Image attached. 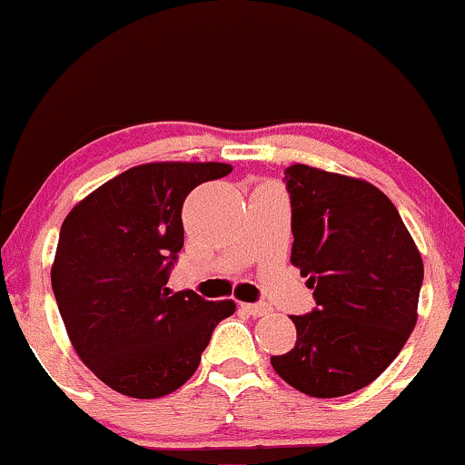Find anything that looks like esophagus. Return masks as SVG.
<instances>
[{
	"label": "esophagus",
	"mask_w": 465,
	"mask_h": 465,
	"mask_svg": "<svg viewBox=\"0 0 465 465\" xmlns=\"http://www.w3.org/2000/svg\"><path fill=\"white\" fill-rule=\"evenodd\" d=\"M241 309L252 317H262L266 313H271V307L266 302H241Z\"/></svg>",
	"instance_id": "obj_1"
}]
</instances>
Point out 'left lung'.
Here are the masks:
<instances>
[{
	"label": "left lung",
	"mask_w": 465,
	"mask_h": 465,
	"mask_svg": "<svg viewBox=\"0 0 465 465\" xmlns=\"http://www.w3.org/2000/svg\"><path fill=\"white\" fill-rule=\"evenodd\" d=\"M292 264L317 307L292 315L296 345L271 364L313 398L371 385L402 351L417 323L423 260L398 209L377 186L292 164Z\"/></svg>",
	"instance_id": "1"
}]
</instances>
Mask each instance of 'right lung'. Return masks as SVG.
Here are the masks:
<instances>
[{
  "mask_svg": "<svg viewBox=\"0 0 465 465\" xmlns=\"http://www.w3.org/2000/svg\"><path fill=\"white\" fill-rule=\"evenodd\" d=\"M224 163H148L105 182L67 213L50 282L80 360L114 391L152 400L193 377L234 301L171 294L182 205Z\"/></svg>",
  "mask_w": 465,
  "mask_h": 465,
  "instance_id": "1",
  "label": "right lung"
}]
</instances>
